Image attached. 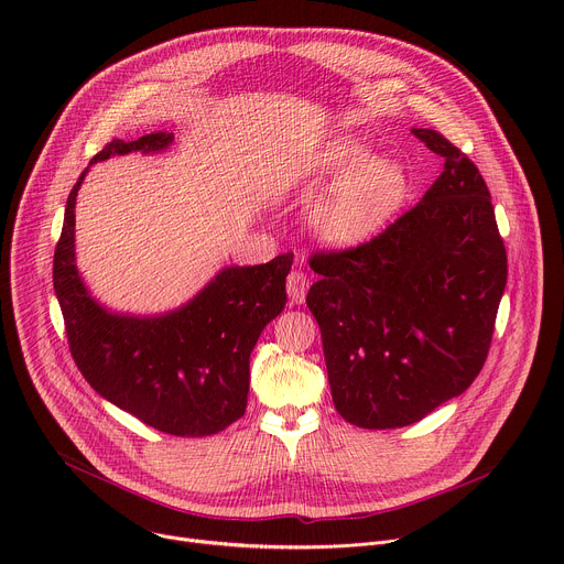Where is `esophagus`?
<instances>
[{"label": "esophagus", "mask_w": 564, "mask_h": 564, "mask_svg": "<svg viewBox=\"0 0 564 564\" xmlns=\"http://www.w3.org/2000/svg\"><path fill=\"white\" fill-rule=\"evenodd\" d=\"M310 288V276L301 270H292L288 274V296L292 303H303Z\"/></svg>", "instance_id": "1"}]
</instances>
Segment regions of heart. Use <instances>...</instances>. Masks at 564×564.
Listing matches in <instances>:
<instances>
[{"label":"heart","mask_w":564,"mask_h":564,"mask_svg":"<svg viewBox=\"0 0 564 564\" xmlns=\"http://www.w3.org/2000/svg\"><path fill=\"white\" fill-rule=\"evenodd\" d=\"M305 172L324 181H341L314 214L318 236L333 246H355L368 238L409 194L404 167L394 160L375 158L352 135H337L316 149Z\"/></svg>","instance_id":"1"}]
</instances>
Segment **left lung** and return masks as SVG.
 <instances>
[{
    "instance_id": "left-lung-1",
    "label": "left lung",
    "mask_w": 564,
    "mask_h": 564,
    "mask_svg": "<svg viewBox=\"0 0 564 564\" xmlns=\"http://www.w3.org/2000/svg\"><path fill=\"white\" fill-rule=\"evenodd\" d=\"M413 133L444 158L424 198L370 240L310 257L335 409L370 431L415 424L475 381L507 285L485 178L440 131Z\"/></svg>"
}]
</instances>
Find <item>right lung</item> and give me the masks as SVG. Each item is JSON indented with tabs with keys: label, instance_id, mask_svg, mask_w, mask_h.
<instances>
[{
	"label": "right lung",
	"instance_id": "add662e5",
	"mask_svg": "<svg viewBox=\"0 0 564 564\" xmlns=\"http://www.w3.org/2000/svg\"><path fill=\"white\" fill-rule=\"evenodd\" d=\"M172 133L111 140L91 163L113 153L158 151ZM73 185L53 257V288L70 357L91 388L142 424L176 437H207L243 417L250 352L283 310L292 252L265 265L227 268L194 301L165 316L135 318L102 310L75 270Z\"/></svg>",
	"mask_w": 564,
	"mask_h": 564
}]
</instances>
